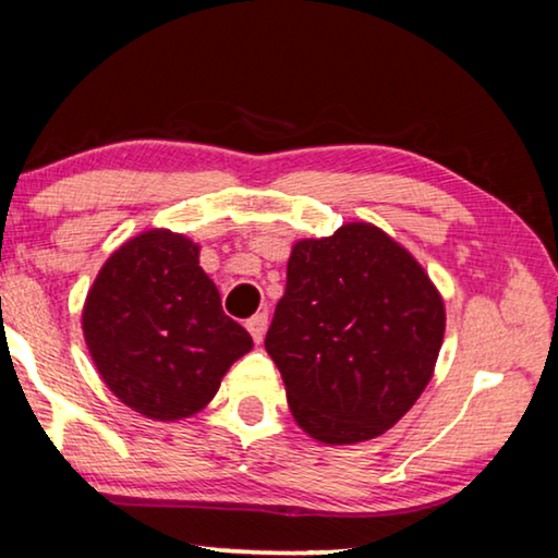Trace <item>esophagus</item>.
I'll list each match as a JSON object with an SVG mask.
<instances>
[{
	"label": "esophagus",
	"mask_w": 558,
	"mask_h": 558,
	"mask_svg": "<svg viewBox=\"0 0 558 558\" xmlns=\"http://www.w3.org/2000/svg\"><path fill=\"white\" fill-rule=\"evenodd\" d=\"M245 327L247 332H251V338L260 344L265 338V330H268V313H255L251 320L245 323Z\"/></svg>",
	"instance_id": "obj_1"
}]
</instances>
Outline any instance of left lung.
<instances>
[{
    "label": "left lung",
    "instance_id": "left-lung-1",
    "mask_svg": "<svg viewBox=\"0 0 558 558\" xmlns=\"http://www.w3.org/2000/svg\"><path fill=\"white\" fill-rule=\"evenodd\" d=\"M445 300L414 255L373 223L303 238L265 350L307 435L355 445L395 427L435 373Z\"/></svg>",
    "mask_w": 558,
    "mask_h": 558
}]
</instances>
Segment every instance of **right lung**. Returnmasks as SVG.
<instances>
[{"mask_svg": "<svg viewBox=\"0 0 558 558\" xmlns=\"http://www.w3.org/2000/svg\"><path fill=\"white\" fill-rule=\"evenodd\" d=\"M198 251L181 233L144 231L111 253L86 295L88 355L106 387L148 420L201 412L253 348L245 327L220 307Z\"/></svg>", "mask_w": 558, "mask_h": 558, "instance_id": "obj_1", "label": "right lung"}]
</instances>
